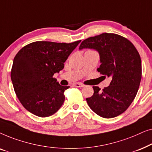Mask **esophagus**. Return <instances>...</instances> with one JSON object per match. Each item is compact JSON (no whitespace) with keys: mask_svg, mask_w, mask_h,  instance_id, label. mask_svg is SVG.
I'll list each match as a JSON object with an SVG mask.
<instances>
[{"mask_svg":"<svg viewBox=\"0 0 152 152\" xmlns=\"http://www.w3.org/2000/svg\"><path fill=\"white\" fill-rule=\"evenodd\" d=\"M73 86H75V87H80V88H81V87H84V84H81V83H74L73 84Z\"/></svg>","mask_w":152,"mask_h":152,"instance_id":"obj_1","label":"esophagus"}]
</instances>
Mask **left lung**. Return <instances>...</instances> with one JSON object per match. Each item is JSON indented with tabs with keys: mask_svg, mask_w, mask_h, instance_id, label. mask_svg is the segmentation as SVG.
Wrapping results in <instances>:
<instances>
[{
	"mask_svg": "<svg viewBox=\"0 0 152 152\" xmlns=\"http://www.w3.org/2000/svg\"><path fill=\"white\" fill-rule=\"evenodd\" d=\"M94 49L99 53L101 65L97 71L111 77L108 87L93 86L94 93L86 102L91 109L104 118L124 113L136 97L142 77V64L138 50L127 39L113 33L89 37L80 50Z\"/></svg>",
	"mask_w": 152,
	"mask_h": 152,
	"instance_id": "1",
	"label": "left lung"
}]
</instances>
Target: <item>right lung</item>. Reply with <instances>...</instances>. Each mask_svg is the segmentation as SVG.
Wrapping results in <instances>:
<instances>
[{
    "instance_id": "add662e5",
    "label": "right lung",
    "mask_w": 152,
    "mask_h": 152,
    "mask_svg": "<svg viewBox=\"0 0 152 152\" xmlns=\"http://www.w3.org/2000/svg\"><path fill=\"white\" fill-rule=\"evenodd\" d=\"M81 40L70 43L35 41L16 54L11 70L16 95L24 108L39 117L55 113L65 100L64 86L53 77Z\"/></svg>"
}]
</instances>
